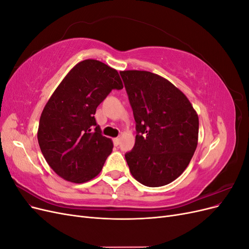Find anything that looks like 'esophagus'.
I'll return each mask as SVG.
<instances>
[{
  "instance_id": "obj_1",
  "label": "esophagus",
  "mask_w": 249,
  "mask_h": 249,
  "mask_svg": "<svg viewBox=\"0 0 249 249\" xmlns=\"http://www.w3.org/2000/svg\"><path fill=\"white\" fill-rule=\"evenodd\" d=\"M119 138H114V139H113V144H114L115 146H117L118 144H119Z\"/></svg>"
}]
</instances>
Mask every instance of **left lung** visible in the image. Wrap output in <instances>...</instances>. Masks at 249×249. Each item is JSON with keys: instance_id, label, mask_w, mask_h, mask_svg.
<instances>
[{"instance_id": "8db88e82", "label": "left lung", "mask_w": 249, "mask_h": 249, "mask_svg": "<svg viewBox=\"0 0 249 249\" xmlns=\"http://www.w3.org/2000/svg\"><path fill=\"white\" fill-rule=\"evenodd\" d=\"M136 122V140L124 157L147 187L173 182L189 165L198 140V116L186 95L156 73L120 71Z\"/></svg>"}]
</instances>
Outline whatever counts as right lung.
<instances>
[{
  "label": "right lung",
  "instance_id": "add662e5",
  "mask_svg": "<svg viewBox=\"0 0 249 249\" xmlns=\"http://www.w3.org/2000/svg\"><path fill=\"white\" fill-rule=\"evenodd\" d=\"M124 88L117 71L93 59L72 67L41 113L37 138L44 159L59 177L85 183L101 172L113 143L94 114L113 89Z\"/></svg>",
  "mask_w": 249,
  "mask_h": 249
}]
</instances>
